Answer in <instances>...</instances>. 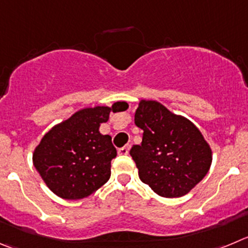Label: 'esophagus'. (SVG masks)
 I'll list each match as a JSON object with an SVG mask.
<instances>
[{
    "label": "esophagus",
    "mask_w": 248,
    "mask_h": 248,
    "mask_svg": "<svg viewBox=\"0 0 248 248\" xmlns=\"http://www.w3.org/2000/svg\"><path fill=\"white\" fill-rule=\"evenodd\" d=\"M128 152H129V145H124V147H122V148H120L119 149V154L120 155H127V154H128Z\"/></svg>",
    "instance_id": "esophagus-1"
}]
</instances>
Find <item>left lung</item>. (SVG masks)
Masks as SVG:
<instances>
[{
  "label": "left lung",
  "instance_id": "obj_1",
  "mask_svg": "<svg viewBox=\"0 0 248 248\" xmlns=\"http://www.w3.org/2000/svg\"><path fill=\"white\" fill-rule=\"evenodd\" d=\"M135 124L142 143L129 152L142 182L166 198L188 193L209 171L212 149L200 129L155 100H140Z\"/></svg>",
  "mask_w": 248,
  "mask_h": 248
}]
</instances>
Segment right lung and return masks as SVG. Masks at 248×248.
Here are the masks:
<instances>
[{
	"mask_svg": "<svg viewBox=\"0 0 248 248\" xmlns=\"http://www.w3.org/2000/svg\"><path fill=\"white\" fill-rule=\"evenodd\" d=\"M128 108L117 101L111 108H85L54 126L35 148L33 164L46 186L63 200H82L100 188L111 175V160L117 155L108 135L99 127L110 112Z\"/></svg>",
	"mask_w": 248,
	"mask_h": 248,
	"instance_id": "1",
	"label": "right lung"
}]
</instances>
